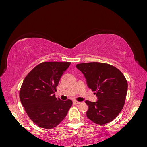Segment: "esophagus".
I'll use <instances>...</instances> for the list:
<instances>
[{"instance_id":"34e87169","label":"esophagus","mask_w":147,"mask_h":147,"mask_svg":"<svg viewBox=\"0 0 147 147\" xmlns=\"http://www.w3.org/2000/svg\"><path fill=\"white\" fill-rule=\"evenodd\" d=\"M74 103L75 104H80V102H78V101H77V100H74Z\"/></svg>"}]
</instances>
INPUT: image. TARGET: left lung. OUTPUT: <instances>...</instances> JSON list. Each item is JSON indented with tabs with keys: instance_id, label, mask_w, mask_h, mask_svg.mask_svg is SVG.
Instances as JSON below:
<instances>
[{
	"instance_id": "obj_1",
	"label": "left lung",
	"mask_w": 147,
	"mask_h": 147,
	"mask_svg": "<svg viewBox=\"0 0 147 147\" xmlns=\"http://www.w3.org/2000/svg\"><path fill=\"white\" fill-rule=\"evenodd\" d=\"M86 80L87 85L96 91V102L86 100L88 118L103 125L116 118L125 103L127 82L119 69L106 63H82L76 65Z\"/></svg>"
}]
</instances>
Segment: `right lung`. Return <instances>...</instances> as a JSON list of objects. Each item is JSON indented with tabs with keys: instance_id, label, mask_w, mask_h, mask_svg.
Listing matches in <instances>:
<instances>
[{
	"instance_id": "obj_1",
	"label": "right lung",
	"mask_w": 147,
	"mask_h": 147,
	"mask_svg": "<svg viewBox=\"0 0 147 147\" xmlns=\"http://www.w3.org/2000/svg\"><path fill=\"white\" fill-rule=\"evenodd\" d=\"M69 62H43L35 66L22 84L20 98L30 119L39 127L52 129L63 121L72 101L57 99L60 78L68 69Z\"/></svg>"
}]
</instances>
